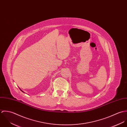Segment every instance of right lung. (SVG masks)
Returning <instances> with one entry per match:
<instances>
[{
    "label": "right lung",
    "instance_id": "obj_1",
    "mask_svg": "<svg viewBox=\"0 0 127 127\" xmlns=\"http://www.w3.org/2000/svg\"><path fill=\"white\" fill-rule=\"evenodd\" d=\"M20 91H22V92H23V91H22V90H20Z\"/></svg>",
    "mask_w": 127,
    "mask_h": 127
}]
</instances>
